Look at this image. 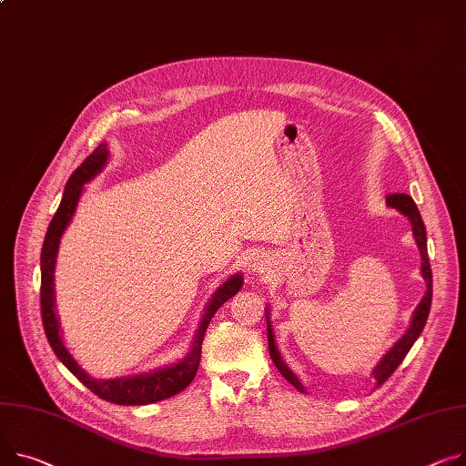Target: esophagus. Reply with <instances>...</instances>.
Returning <instances> with one entry per match:
<instances>
[{
	"instance_id": "1",
	"label": "esophagus",
	"mask_w": 466,
	"mask_h": 466,
	"mask_svg": "<svg viewBox=\"0 0 466 466\" xmlns=\"http://www.w3.org/2000/svg\"><path fill=\"white\" fill-rule=\"evenodd\" d=\"M269 262L266 260V258H257V262L253 264V269L257 271V273H268L269 271Z\"/></svg>"
}]
</instances>
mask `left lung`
Here are the masks:
<instances>
[{
    "label": "left lung",
    "instance_id": "obj_1",
    "mask_svg": "<svg viewBox=\"0 0 466 466\" xmlns=\"http://www.w3.org/2000/svg\"><path fill=\"white\" fill-rule=\"evenodd\" d=\"M386 204L395 208V209H399L402 215H407L409 219H410V223H412V232H414L416 243H418L420 253H421V275H423V279L427 281V292H425L423 299L420 301L418 309L414 311L412 324H410L409 331L402 335V339L399 340V343L382 358V361L373 370V375L377 379V386H382L393 375V370L400 365V361L405 360V356L409 354V350L416 343V339L420 337V333L423 331V326L427 322V317H429V311H431V299H432V273H431V264H429V255H427V234H425V225L421 221V215L418 211V206L414 204L412 197H409L405 193H391V195H388L386 197ZM268 347H269V356H271V360H273L279 373H281L296 390L303 391L301 382L296 379V375L292 373V370L285 365L281 356H279L269 320H268Z\"/></svg>",
    "mask_w": 466,
    "mask_h": 466
}]
</instances>
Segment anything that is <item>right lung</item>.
Returning a JSON list of instances; mask_svg holds the SVG:
<instances>
[{
	"mask_svg": "<svg viewBox=\"0 0 466 466\" xmlns=\"http://www.w3.org/2000/svg\"><path fill=\"white\" fill-rule=\"evenodd\" d=\"M108 157V149L106 144H101L97 149H93L91 155H87L86 161L71 174L67 185H66V193L64 198H61V204L52 217V221L48 225L45 243H43V251H41V317H43V328L46 333L48 343L57 356V360L64 363L71 373L97 397L114 402V405H151V402H157L163 399H168L179 391L187 388L193 379L197 377L198 363H200V354H202V340L204 333L217 313L227 299L236 296V292L241 289L243 281L241 275H234L232 279L221 287L217 289L215 296L211 298L206 315L200 322V328L195 337V345L189 352V356L181 360L179 363L159 369L155 373L149 375H138L131 379H114V380H96L87 377L84 370L78 367V363L73 360V356L67 352L64 340H61L59 335V326L57 319L54 313V287H52V279H54V262H56V253H57V243L61 234H64L66 227L69 225L71 217L75 213V208L78 204L80 193H82V185L89 181L93 176H96L106 163Z\"/></svg>",
	"mask_w": 466,
	"mask_h": 466,
	"instance_id": "add662e5",
	"label": "right lung"
}]
</instances>
